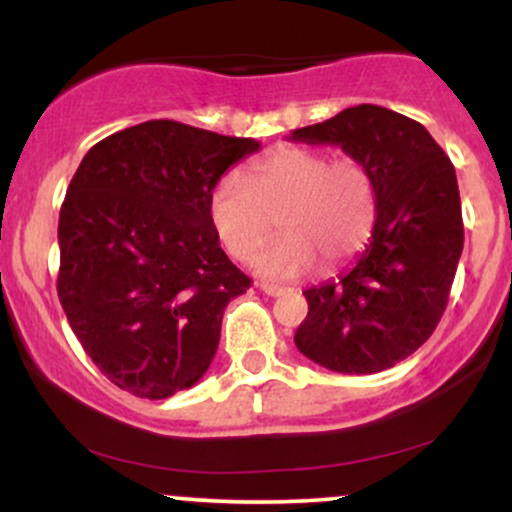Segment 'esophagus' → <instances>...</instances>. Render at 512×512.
<instances>
[{
    "mask_svg": "<svg viewBox=\"0 0 512 512\" xmlns=\"http://www.w3.org/2000/svg\"><path fill=\"white\" fill-rule=\"evenodd\" d=\"M260 289L267 293V296H274V298L286 296V293H289V289H284V286H274V284H260Z\"/></svg>",
    "mask_w": 512,
    "mask_h": 512,
    "instance_id": "34e87169",
    "label": "esophagus"
}]
</instances>
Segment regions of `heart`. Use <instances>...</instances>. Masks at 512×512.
Masks as SVG:
<instances>
[{"instance_id": "b5f03b06", "label": "heart", "mask_w": 512, "mask_h": 512, "mask_svg": "<svg viewBox=\"0 0 512 512\" xmlns=\"http://www.w3.org/2000/svg\"><path fill=\"white\" fill-rule=\"evenodd\" d=\"M209 221L223 250L255 260L267 279L334 272L361 255L378 221V185L358 158H334L308 146H279L252 161L245 182L223 175L209 195Z\"/></svg>"}]
</instances>
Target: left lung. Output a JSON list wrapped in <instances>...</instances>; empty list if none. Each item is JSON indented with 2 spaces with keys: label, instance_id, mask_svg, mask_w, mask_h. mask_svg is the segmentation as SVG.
Wrapping results in <instances>:
<instances>
[{
  "label": "left lung",
  "instance_id": "obj_1",
  "mask_svg": "<svg viewBox=\"0 0 512 512\" xmlns=\"http://www.w3.org/2000/svg\"><path fill=\"white\" fill-rule=\"evenodd\" d=\"M291 142L342 146L378 185L366 250L339 281L303 291L293 342L322 368L380 373L414 354L448 305L464 245L455 168L424 125L368 103L293 129Z\"/></svg>",
  "mask_w": 512,
  "mask_h": 512
}]
</instances>
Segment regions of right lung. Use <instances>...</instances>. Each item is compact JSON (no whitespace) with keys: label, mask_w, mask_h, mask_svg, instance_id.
<instances>
[{"label":"right lung","mask_w":512,"mask_h":512,"mask_svg":"<svg viewBox=\"0 0 512 512\" xmlns=\"http://www.w3.org/2000/svg\"><path fill=\"white\" fill-rule=\"evenodd\" d=\"M255 139L149 120L88 149L60 209L57 296L120 390L166 399L207 373L226 305L250 279L226 257L209 195Z\"/></svg>","instance_id":"1"}]
</instances>
